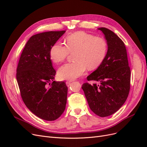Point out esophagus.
Returning <instances> with one entry per match:
<instances>
[{
    "label": "esophagus",
    "instance_id": "1",
    "mask_svg": "<svg viewBox=\"0 0 147 147\" xmlns=\"http://www.w3.org/2000/svg\"><path fill=\"white\" fill-rule=\"evenodd\" d=\"M71 83H72V81L66 82V84H67V86H69L70 84H71Z\"/></svg>",
    "mask_w": 147,
    "mask_h": 147
}]
</instances>
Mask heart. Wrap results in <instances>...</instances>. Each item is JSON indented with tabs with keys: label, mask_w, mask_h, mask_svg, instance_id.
<instances>
[{
	"label": "heart",
	"mask_w": 147,
	"mask_h": 147,
	"mask_svg": "<svg viewBox=\"0 0 147 147\" xmlns=\"http://www.w3.org/2000/svg\"><path fill=\"white\" fill-rule=\"evenodd\" d=\"M66 46L56 43L50 50V56L53 63L63 62L69 53L76 51L72 63L62 65L57 72L61 80H73L82 76L86 71L98 68L103 62L107 50V44L105 39L94 37L84 32H75L65 39Z\"/></svg>",
	"instance_id": "heart-1"
}]
</instances>
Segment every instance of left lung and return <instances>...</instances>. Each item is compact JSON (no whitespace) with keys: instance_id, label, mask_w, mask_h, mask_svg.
Instances as JSON below:
<instances>
[{"instance_id":"8db88e82","label":"left lung","mask_w":147,"mask_h":147,"mask_svg":"<svg viewBox=\"0 0 147 147\" xmlns=\"http://www.w3.org/2000/svg\"><path fill=\"white\" fill-rule=\"evenodd\" d=\"M108 45L102 64L87 77L82 89L91 110L100 117L115 113L126 102L130 90L131 70L124 42L113 31L100 28Z\"/></svg>"}]
</instances>
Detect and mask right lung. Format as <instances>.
Masks as SVG:
<instances>
[{
    "mask_svg": "<svg viewBox=\"0 0 147 147\" xmlns=\"http://www.w3.org/2000/svg\"><path fill=\"white\" fill-rule=\"evenodd\" d=\"M65 32L49 31L32 35L26 44L16 69L24 103L31 112L47 121L57 119L65 109L68 88L64 82L53 81L56 72L50 56L51 47Z\"/></svg>",
    "mask_w": 147,
    "mask_h": 147,
    "instance_id": "add662e5",
    "label": "right lung"
}]
</instances>
